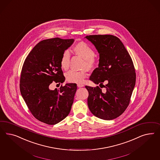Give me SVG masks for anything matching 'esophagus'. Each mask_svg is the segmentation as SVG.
<instances>
[{
  "label": "esophagus",
  "instance_id": "1",
  "mask_svg": "<svg viewBox=\"0 0 160 160\" xmlns=\"http://www.w3.org/2000/svg\"><path fill=\"white\" fill-rule=\"evenodd\" d=\"M84 86V84H82V83H78V87H82Z\"/></svg>",
  "mask_w": 160,
  "mask_h": 160
}]
</instances>
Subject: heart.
<instances>
[{
  "label": "heart",
  "mask_w": 160,
  "mask_h": 160,
  "mask_svg": "<svg viewBox=\"0 0 160 160\" xmlns=\"http://www.w3.org/2000/svg\"><path fill=\"white\" fill-rule=\"evenodd\" d=\"M74 52L79 56L84 59L83 68L92 69L96 65V60L94 58L95 52L92 47L85 42H80L77 44L73 48ZM70 53L65 50L62 54L60 59V65L63 70H67L70 64ZM87 76V70L81 71L70 70L66 73V79L68 82H82Z\"/></svg>",
  "instance_id": "1"
}]
</instances>
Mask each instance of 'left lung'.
<instances>
[{
    "mask_svg": "<svg viewBox=\"0 0 160 160\" xmlns=\"http://www.w3.org/2000/svg\"><path fill=\"white\" fill-rule=\"evenodd\" d=\"M97 50L100 58L90 80L104 87L86 86L88 92V106L99 118L111 120L121 116L130 102L136 84L132 60L121 40L113 35H90L85 37ZM106 82L104 86L103 82Z\"/></svg>",
    "mask_w": 160,
    "mask_h": 160,
    "instance_id": "left-lung-1",
    "label": "left lung"
}]
</instances>
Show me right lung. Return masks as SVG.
I'll list each match as a JSON object with an SVG mask.
<instances>
[{
    "label": "right lung",
    "mask_w": 160,
    "mask_h": 160,
    "mask_svg": "<svg viewBox=\"0 0 160 160\" xmlns=\"http://www.w3.org/2000/svg\"><path fill=\"white\" fill-rule=\"evenodd\" d=\"M74 39L58 38L37 44L24 60L20 79V90L29 110L38 120L54 125L63 120L71 110L77 90L76 83H67L50 90L53 82L65 80L60 59Z\"/></svg>",
    "instance_id": "obj_1"
}]
</instances>
